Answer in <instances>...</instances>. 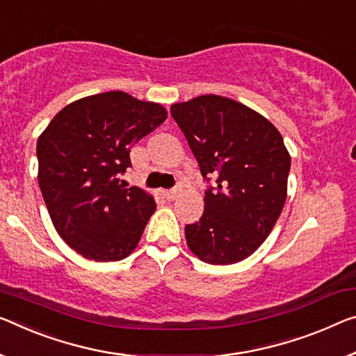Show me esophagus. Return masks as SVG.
Segmentation results:
<instances>
[{
    "mask_svg": "<svg viewBox=\"0 0 356 356\" xmlns=\"http://www.w3.org/2000/svg\"><path fill=\"white\" fill-rule=\"evenodd\" d=\"M179 193H181V189L173 188V189H168V191H162V195L165 197L167 200H175L179 195Z\"/></svg>",
    "mask_w": 356,
    "mask_h": 356,
    "instance_id": "34e87169",
    "label": "esophagus"
}]
</instances>
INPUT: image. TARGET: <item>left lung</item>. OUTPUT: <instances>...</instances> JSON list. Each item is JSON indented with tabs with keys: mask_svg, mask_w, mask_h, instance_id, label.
<instances>
[{
	"mask_svg": "<svg viewBox=\"0 0 356 356\" xmlns=\"http://www.w3.org/2000/svg\"><path fill=\"white\" fill-rule=\"evenodd\" d=\"M170 111L209 183L204 215L184 227L188 247L209 264L243 261L285 205L291 157L282 135L231 98L202 95Z\"/></svg>",
	"mask_w": 356,
	"mask_h": 356,
	"instance_id": "obj_1",
	"label": "left lung"
}]
</instances>
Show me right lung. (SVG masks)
<instances>
[{
  "mask_svg": "<svg viewBox=\"0 0 356 356\" xmlns=\"http://www.w3.org/2000/svg\"><path fill=\"white\" fill-rule=\"evenodd\" d=\"M157 103L121 90L70 103L38 138V183L57 232L98 262L121 261L138 245L156 202L121 175L130 147L165 121Z\"/></svg>",
  "mask_w": 356,
  "mask_h": 356,
  "instance_id": "add662e5",
  "label": "right lung"
}]
</instances>
